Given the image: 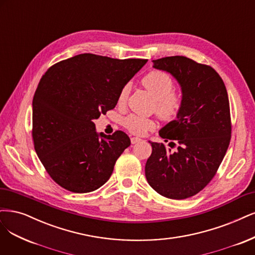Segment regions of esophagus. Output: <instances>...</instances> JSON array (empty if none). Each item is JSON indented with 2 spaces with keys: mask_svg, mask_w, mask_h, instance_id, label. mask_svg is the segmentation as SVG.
<instances>
[{
  "mask_svg": "<svg viewBox=\"0 0 255 255\" xmlns=\"http://www.w3.org/2000/svg\"><path fill=\"white\" fill-rule=\"evenodd\" d=\"M140 141H142V139H140V138H138V137H131V138H130V142L133 143V144L138 143V142H140Z\"/></svg>",
  "mask_w": 255,
  "mask_h": 255,
  "instance_id": "1",
  "label": "esophagus"
}]
</instances>
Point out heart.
Instances as JSON below:
<instances>
[{"label":"heart","mask_w":255,"mask_h":255,"mask_svg":"<svg viewBox=\"0 0 255 255\" xmlns=\"http://www.w3.org/2000/svg\"><path fill=\"white\" fill-rule=\"evenodd\" d=\"M142 83L156 99V112L163 118H173L181 108V99L173 93L174 82L171 77L162 72H152L147 74ZM129 87L126 85L119 95V102H124L128 95ZM125 127L135 135H145L148 130L155 128V122L138 115H129L125 119Z\"/></svg>","instance_id":"b5f03b06"}]
</instances>
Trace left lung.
Returning <instances> with one entry per match:
<instances>
[{"label": "left lung", "instance_id": "1", "mask_svg": "<svg viewBox=\"0 0 255 255\" xmlns=\"http://www.w3.org/2000/svg\"><path fill=\"white\" fill-rule=\"evenodd\" d=\"M153 67L177 81L181 108L176 119L159 130L164 141L171 140L170 146L176 141L177 148L148 141L152 154L145 177L160 195L184 199L207 186L224 159L231 138L229 99L224 81L211 66L173 56L154 60Z\"/></svg>", "mask_w": 255, "mask_h": 255}]
</instances>
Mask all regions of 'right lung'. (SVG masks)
<instances>
[{
	"mask_svg": "<svg viewBox=\"0 0 255 255\" xmlns=\"http://www.w3.org/2000/svg\"><path fill=\"white\" fill-rule=\"evenodd\" d=\"M146 62L81 54L42 77L32 100V138L39 159L59 186L89 193L109 180L130 140L122 130L98 133L93 120L116 107L122 89Z\"/></svg>",
	"mask_w": 255,
	"mask_h": 255,
	"instance_id": "obj_1",
	"label": "right lung"
}]
</instances>
